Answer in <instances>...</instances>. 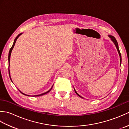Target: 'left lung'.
<instances>
[{"instance_id": "1", "label": "left lung", "mask_w": 129, "mask_h": 129, "mask_svg": "<svg viewBox=\"0 0 129 129\" xmlns=\"http://www.w3.org/2000/svg\"><path fill=\"white\" fill-rule=\"evenodd\" d=\"M109 37L111 38V40L113 41V42H114V43L115 44V46H116V49H117V51H118V53H119V55H120V64H121V53H120V50H119V49L118 44H117V41H116V39H115V37H113V36H111V35H109ZM75 90V92L76 94H77V95L79 96V97H80V98H83V97H81L80 95H79L78 94L77 92H76V91H75V90Z\"/></svg>"}]
</instances>
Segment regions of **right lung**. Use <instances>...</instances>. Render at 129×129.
Instances as JSON below:
<instances>
[{
	"label": "right lung",
	"mask_w": 129,
	"mask_h": 129,
	"mask_svg": "<svg viewBox=\"0 0 129 129\" xmlns=\"http://www.w3.org/2000/svg\"><path fill=\"white\" fill-rule=\"evenodd\" d=\"M21 34H21H19L17 37H16V38H15V40H14V43H13V45H12V47H11V48H10V50H9V55H8V61H9V69H8V70H9V76H10V80H12V79H11V78H10V70H9V62H10V55H11V53H12V50H13V48H14V45H15V43H16V40H17V39L18 38V37L20 36V35ZM53 86H52V87H53ZM52 87L49 90V91H48L47 92H44V93H43V94H40V95H34L33 96H41V95H45V94H46V93H48V92H49V91H50V90H51V89H52ZM21 94H24V95H27V96H29V95H26V94H24V93H23V92H20Z\"/></svg>",
	"instance_id": "right-lung-1"
}]
</instances>
